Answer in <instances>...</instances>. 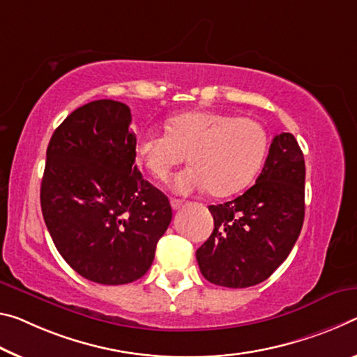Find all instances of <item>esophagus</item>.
<instances>
[{
  "instance_id": "1",
  "label": "esophagus",
  "mask_w": 357,
  "mask_h": 357,
  "mask_svg": "<svg viewBox=\"0 0 357 357\" xmlns=\"http://www.w3.org/2000/svg\"><path fill=\"white\" fill-rule=\"evenodd\" d=\"M169 203H172V208L174 209V211H176V209H179L181 206L184 205V202L183 200H178V199H172V202H169Z\"/></svg>"
}]
</instances>
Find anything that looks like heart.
Instances as JSON below:
<instances>
[{
    "label": "heart",
    "mask_w": 357,
    "mask_h": 357,
    "mask_svg": "<svg viewBox=\"0 0 357 357\" xmlns=\"http://www.w3.org/2000/svg\"><path fill=\"white\" fill-rule=\"evenodd\" d=\"M167 133L144 130L135 139L138 162L158 181L168 179L188 154L190 167L172 179V190H206L227 197L245 189L262 167L268 137L251 117L195 109L167 119Z\"/></svg>",
    "instance_id": "b5f03b06"
}]
</instances>
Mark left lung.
Returning <instances> with one entry per match:
<instances>
[{"label":"left lung","instance_id":"left-lung-1","mask_svg":"<svg viewBox=\"0 0 357 357\" xmlns=\"http://www.w3.org/2000/svg\"><path fill=\"white\" fill-rule=\"evenodd\" d=\"M214 229L197 250L202 275L224 287L256 286L284 262L305 216V160L291 133L276 135L256 184L208 206Z\"/></svg>","mask_w":357,"mask_h":357}]
</instances>
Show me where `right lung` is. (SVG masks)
Listing matches in <instances>:
<instances>
[{
    "label": "right lung",
    "instance_id": "add662e5",
    "mask_svg": "<svg viewBox=\"0 0 357 357\" xmlns=\"http://www.w3.org/2000/svg\"><path fill=\"white\" fill-rule=\"evenodd\" d=\"M132 112L114 100L73 111L52 135L41 183L44 222L60 256L86 280H139L172 222L165 194L135 165Z\"/></svg>",
    "mask_w": 357,
    "mask_h": 357
}]
</instances>
